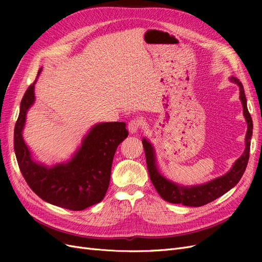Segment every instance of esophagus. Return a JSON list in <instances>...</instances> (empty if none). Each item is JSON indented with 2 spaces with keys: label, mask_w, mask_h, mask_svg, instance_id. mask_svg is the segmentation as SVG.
Listing matches in <instances>:
<instances>
[{
  "label": "esophagus",
  "mask_w": 262,
  "mask_h": 262,
  "mask_svg": "<svg viewBox=\"0 0 262 262\" xmlns=\"http://www.w3.org/2000/svg\"><path fill=\"white\" fill-rule=\"evenodd\" d=\"M142 126H143V122H142V120H140V119L136 118V119H132V120L129 122L128 129L131 133H136L142 128Z\"/></svg>",
  "instance_id": "obj_1"
}]
</instances>
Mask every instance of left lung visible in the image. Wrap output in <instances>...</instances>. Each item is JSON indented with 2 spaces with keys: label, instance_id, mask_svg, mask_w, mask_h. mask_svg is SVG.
<instances>
[{
  "label": "left lung",
  "instance_id": "left-lung-1",
  "mask_svg": "<svg viewBox=\"0 0 262 262\" xmlns=\"http://www.w3.org/2000/svg\"><path fill=\"white\" fill-rule=\"evenodd\" d=\"M231 80L238 85L241 89V100L243 102L244 115L246 118V121H247L248 129L247 133H246L245 152L238 160L236 161L233 168L229 170L226 175L214 179L202 186H196L191 188L179 187L168 181L167 179H165L161 173L157 171L153 147L145 139L142 141L145 152L146 165L150 181H152V184L154 185L158 194H160L165 201H167L169 203H181L184 205H187V207H201V205L208 204L217 199L219 196L226 193L228 190H231L234 186L237 185V182L241 180L242 176L244 175L249 160L250 139L252 136V119L248 112L244 86L242 82L235 76H233Z\"/></svg>",
  "mask_w": 262,
  "mask_h": 262
}]
</instances>
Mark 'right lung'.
I'll return each instance as SVG.
<instances>
[{
  "mask_svg": "<svg viewBox=\"0 0 262 262\" xmlns=\"http://www.w3.org/2000/svg\"><path fill=\"white\" fill-rule=\"evenodd\" d=\"M34 85L24 94L14 130L15 154L23 177L39 198L57 207L82 211L99 203L109 187L116 149L129 134L124 122L95 125L72 161L47 168L33 162L21 137L26 113L35 100Z\"/></svg>",
  "mask_w": 262,
  "mask_h": 262,
  "instance_id": "right-lung-1",
  "label": "right lung"
}]
</instances>
